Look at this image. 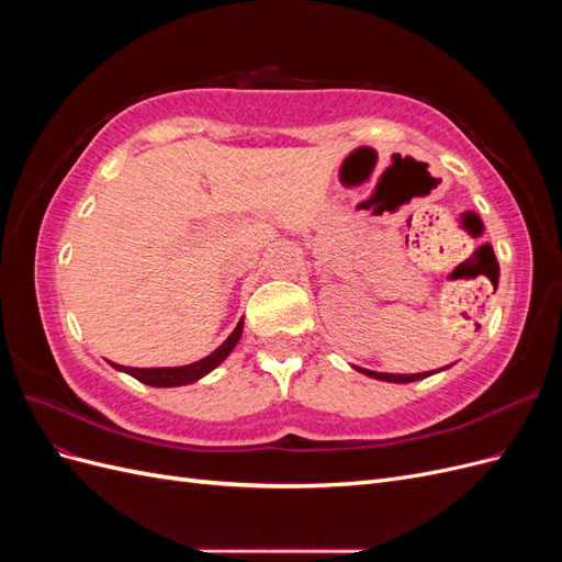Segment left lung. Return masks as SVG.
Listing matches in <instances>:
<instances>
[{"label": "left lung", "mask_w": 562, "mask_h": 562, "mask_svg": "<svg viewBox=\"0 0 562 562\" xmlns=\"http://www.w3.org/2000/svg\"><path fill=\"white\" fill-rule=\"evenodd\" d=\"M359 372H363V375L372 378V380H382V382H396V384H407V382H417V380H424L434 375V372H415V375H391V372H375V370H366V368H356Z\"/></svg>", "instance_id": "1"}]
</instances>
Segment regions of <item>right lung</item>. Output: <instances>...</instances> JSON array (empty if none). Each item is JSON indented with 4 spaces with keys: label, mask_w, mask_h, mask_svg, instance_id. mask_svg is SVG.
Instances as JSON below:
<instances>
[{
    "label": "right lung",
    "mask_w": 562,
    "mask_h": 562,
    "mask_svg": "<svg viewBox=\"0 0 562 562\" xmlns=\"http://www.w3.org/2000/svg\"><path fill=\"white\" fill-rule=\"evenodd\" d=\"M244 333V318L236 323V328L232 330V335L220 345L213 353H209L206 359H201L196 363L190 366H180V368H126L119 363H110L114 370H122L126 375L135 378L143 384L149 386H182V384H192L196 380H201L203 375H209L211 370H215L220 363H223L227 356L232 353V349L236 347V342L241 339Z\"/></svg>",
    "instance_id": "obj_1"
}]
</instances>
